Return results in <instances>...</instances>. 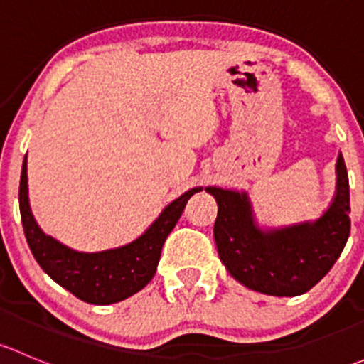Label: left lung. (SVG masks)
Segmentation results:
<instances>
[{"instance_id": "obj_1", "label": "left lung", "mask_w": 364, "mask_h": 364, "mask_svg": "<svg viewBox=\"0 0 364 364\" xmlns=\"http://www.w3.org/2000/svg\"><path fill=\"white\" fill-rule=\"evenodd\" d=\"M336 196L317 222L278 230L253 223L247 193L209 186L218 204L215 234L220 260L237 282L269 296H299L317 285L350 234V196L343 156L336 161Z\"/></svg>"}]
</instances>
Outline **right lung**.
I'll list each match as a JSON object with an SVG mask.
<instances>
[{"label": "right lung", "instance_id": "right-lung-1", "mask_svg": "<svg viewBox=\"0 0 364 364\" xmlns=\"http://www.w3.org/2000/svg\"><path fill=\"white\" fill-rule=\"evenodd\" d=\"M26 159L21 172L19 208L24 236L33 257L56 284L91 304H111L130 297L149 284L159 266L161 247L174 229L183 209L200 186L188 190L161 211L153 225L139 240L114 250L80 253L40 230L28 200Z\"/></svg>", "mask_w": 364, "mask_h": 364}]
</instances>
